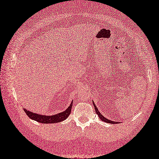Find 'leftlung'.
<instances>
[{
  "label": "left lung",
  "instance_id": "1",
  "mask_svg": "<svg viewBox=\"0 0 159 159\" xmlns=\"http://www.w3.org/2000/svg\"><path fill=\"white\" fill-rule=\"evenodd\" d=\"M93 105H94V106H95V109L96 113L98 115L99 117L100 118V119H101L102 121H104V122H106V123H108V124L110 123V124H116V123H118V122H116V121H111V120H109V119H106V117H104V116H103V115H102L101 114V113L99 112V111H98V108H97V106H95V103H94V102H93Z\"/></svg>",
  "mask_w": 159,
  "mask_h": 159
}]
</instances>
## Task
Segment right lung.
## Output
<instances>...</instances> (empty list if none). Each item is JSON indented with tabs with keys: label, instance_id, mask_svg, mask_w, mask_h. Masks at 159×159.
<instances>
[{
	"label": "right lung",
	"instance_id": "obj_1",
	"mask_svg": "<svg viewBox=\"0 0 159 159\" xmlns=\"http://www.w3.org/2000/svg\"><path fill=\"white\" fill-rule=\"evenodd\" d=\"M72 106L73 102L70 103V106L68 107V108L66 111H64V112H61L60 113H58V114L51 116L38 115L37 113H34L27 111L26 108H24L23 110L29 117L33 119V120L36 121L39 123H42V124H54V123H59L66 119V118L69 116L71 112Z\"/></svg>",
	"mask_w": 159,
	"mask_h": 159
}]
</instances>
